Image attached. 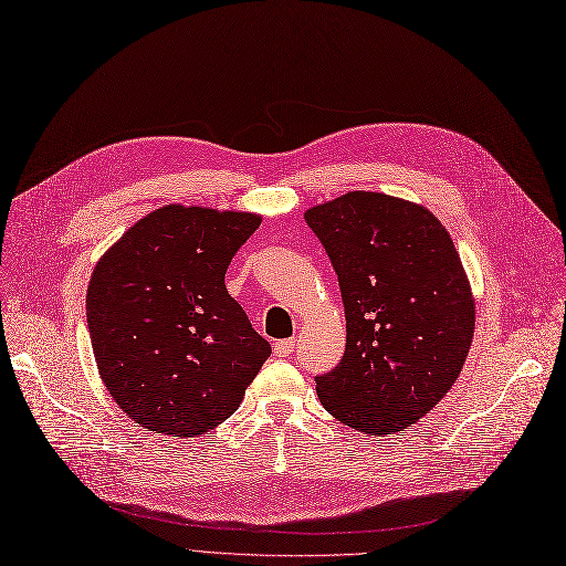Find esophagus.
<instances>
[{
	"label": "esophagus",
	"mask_w": 566,
	"mask_h": 566,
	"mask_svg": "<svg viewBox=\"0 0 566 566\" xmlns=\"http://www.w3.org/2000/svg\"><path fill=\"white\" fill-rule=\"evenodd\" d=\"M293 348H295V339H280L275 344V355H277V358H289Z\"/></svg>",
	"instance_id": "obj_1"
}]
</instances>
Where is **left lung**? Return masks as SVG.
<instances>
[{
  "label": "left lung",
  "mask_w": 566,
  "mask_h": 566,
  "mask_svg": "<svg viewBox=\"0 0 566 566\" xmlns=\"http://www.w3.org/2000/svg\"><path fill=\"white\" fill-rule=\"evenodd\" d=\"M346 314L342 363L316 376L333 418L371 436L418 422L459 378L474 301L452 238L424 206L348 192L305 213Z\"/></svg>",
  "instance_id": "8db88e82"
}]
</instances>
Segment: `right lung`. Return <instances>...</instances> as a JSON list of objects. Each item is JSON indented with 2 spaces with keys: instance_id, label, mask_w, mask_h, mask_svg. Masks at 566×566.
<instances>
[{
  "instance_id": "obj_1",
  "label": "right lung",
  "mask_w": 566,
  "mask_h": 566,
  "mask_svg": "<svg viewBox=\"0 0 566 566\" xmlns=\"http://www.w3.org/2000/svg\"><path fill=\"white\" fill-rule=\"evenodd\" d=\"M254 213L163 206L101 256L86 323L107 392L148 431L195 438L222 424L271 355L224 286Z\"/></svg>"
}]
</instances>
